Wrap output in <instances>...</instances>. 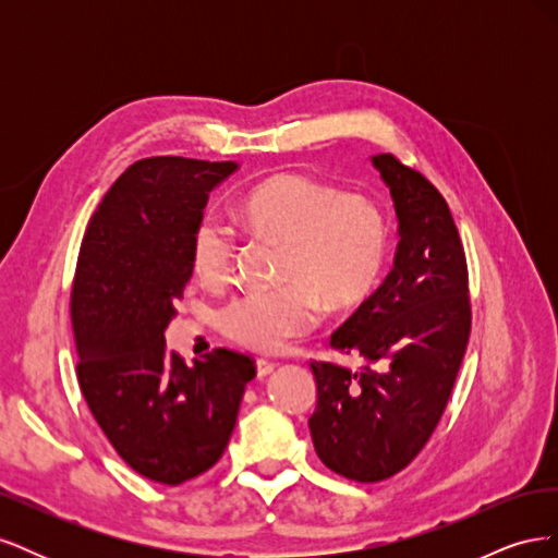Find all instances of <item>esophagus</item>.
<instances>
[{
    "label": "esophagus",
    "instance_id": "34e87169",
    "mask_svg": "<svg viewBox=\"0 0 558 558\" xmlns=\"http://www.w3.org/2000/svg\"><path fill=\"white\" fill-rule=\"evenodd\" d=\"M256 369H258V377H267L275 369V363L272 361H265V359H258L256 361Z\"/></svg>",
    "mask_w": 558,
    "mask_h": 558
}]
</instances>
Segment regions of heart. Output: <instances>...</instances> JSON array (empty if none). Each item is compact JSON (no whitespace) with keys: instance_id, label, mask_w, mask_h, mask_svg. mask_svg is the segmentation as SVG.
<instances>
[{"instance_id":"1","label":"heart","mask_w":558,"mask_h":558,"mask_svg":"<svg viewBox=\"0 0 558 558\" xmlns=\"http://www.w3.org/2000/svg\"><path fill=\"white\" fill-rule=\"evenodd\" d=\"M238 218L253 238L281 244L279 279L289 281L248 291L221 310L223 335L253 351H275L307 332L318 302L330 314L359 307L377 289L391 248V226L375 197L307 174L281 172L251 185L238 202ZM189 253L195 277L221 286L238 246L226 226L199 218Z\"/></svg>"}]
</instances>
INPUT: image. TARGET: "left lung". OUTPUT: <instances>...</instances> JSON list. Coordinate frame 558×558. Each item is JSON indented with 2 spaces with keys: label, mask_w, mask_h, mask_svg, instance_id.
Instances as JSON below:
<instances>
[{
  "label": "left lung",
  "mask_w": 558,
  "mask_h": 558,
  "mask_svg": "<svg viewBox=\"0 0 558 558\" xmlns=\"http://www.w3.org/2000/svg\"><path fill=\"white\" fill-rule=\"evenodd\" d=\"M391 189L400 244L391 275L330 337L367 361H314L310 430L318 459L356 482L408 468L440 424L470 337L468 263L447 199L393 154L373 158Z\"/></svg>",
  "instance_id": "1"
}]
</instances>
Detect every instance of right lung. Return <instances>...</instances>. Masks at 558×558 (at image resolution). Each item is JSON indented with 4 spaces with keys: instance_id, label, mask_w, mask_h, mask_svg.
<instances>
[{
    "instance_id": "add662e5",
    "label": "right lung",
    "mask_w": 558,
    "mask_h": 558,
    "mask_svg": "<svg viewBox=\"0 0 558 558\" xmlns=\"http://www.w3.org/2000/svg\"><path fill=\"white\" fill-rule=\"evenodd\" d=\"M234 170L179 156L130 165L90 216L72 281L81 393L118 456L170 486L221 459L256 377L246 353L218 347L185 365L165 344L193 275V228Z\"/></svg>"
}]
</instances>
